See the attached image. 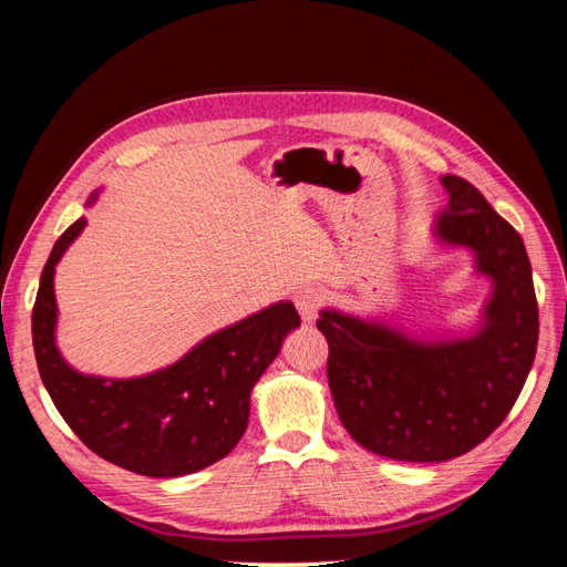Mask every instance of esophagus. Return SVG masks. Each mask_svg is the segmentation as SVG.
Instances as JSON below:
<instances>
[{"instance_id":"34e87169","label":"esophagus","mask_w":567,"mask_h":567,"mask_svg":"<svg viewBox=\"0 0 567 567\" xmlns=\"http://www.w3.org/2000/svg\"><path fill=\"white\" fill-rule=\"evenodd\" d=\"M296 307L302 317V323H315L319 317V293L315 288H298L296 290Z\"/></svg>"}]
</instances>
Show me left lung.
<instances>
[{
    "instance_id": "8db88e82",
    "label": "left lung",
    "mask_w": 567,
    "mask_h": 567,
    "mask_svg": "<svg viewBox=\"0 0 567 567\" xmlns=\"http://www.w3.org/2000/svg\"><path fill=\"white\" fill-rule=\"evenodd\" d=\"M435 234L466 246L494 281L473 338L419 342L333 310L317 329L329 342V388L346 431L373 454L450 461L487 440L516 404L535 362L539 310L520 234L456 175Z\"/></svg>"
}]
</instances>
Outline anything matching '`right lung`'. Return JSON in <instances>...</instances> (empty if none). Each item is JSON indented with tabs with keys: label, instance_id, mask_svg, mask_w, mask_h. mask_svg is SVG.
Wrapping results in <instances>:
<instances>
[{
	"label": "right lung",
	"instance_id": "add662e5",
	"mask_svg": "<svg viewBox=\"0 0 567 567\" xmlns=\"http://www.w3.org/2000/svg\"><path fill=\"white\" fill-rule=\"evenodd\" d=\"M84 225L80 217L51 248L32 307V348L51 402L94 454L132 473L179 477L225 458L248 427L252 385L300 326L293 302L213 333L173 367L142 379L82 375L54 342V267Z\"/></svg>",
	"mask_w": 567,
	"mask_h": 567
}]
</instances>
